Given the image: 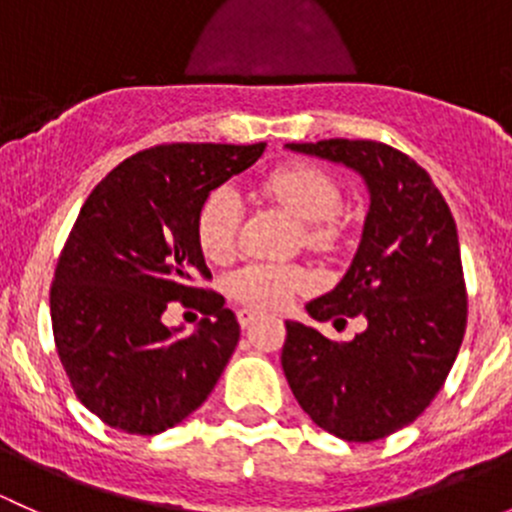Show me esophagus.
<instances>
[{"label": "esophagus", "mask_w": 512, "mask_h": 512, "mask_svg": "<svg viewBox=\"0 0 512 512\" xmlns=\"http://www.w3.org/2000/svg\"><path fill=\"white\" fill-rule=\"evenodd\" d=\"M257 317H260V312H255V309H240V312H237V322H240V327H250Z\"/></svg>", "instance_id": "esophagus-1"}]
</instances>
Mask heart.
Segmentation results:
<instances>
[{"label": "heart", "mask_w": 512, "mask_h": 512, "mask_svg": "<svg viewBox=\"0 0 512 512\" xmlns=\"http://www.w3.org/2000/svg\"><path fill=\"white\" fill-rule=\"evenodd\" d=\"M262 198L280 205L299 220V240L309 250H334L342 237L339 213L344 205V190L332 173L312 163H287L267 173L260 183ZM242 223V203L227 185L210 190L195 218L198 247L210 262L232 260L237 250V235ZM237 302L255 309H280L297 292L312 287V275L302 265H275L255 262L227 282Z\"/></svg>", "instance_id": "b5f03b06"}]
</instances>
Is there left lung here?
Here are the masks:
<instances>
[{"mask_svg":"<svg viewBox=\"0 0 512 512\" xmlns=\"http://www.w3.org/2000/svg\"><path fill=\"white\" fill-rule=\"evenodd\" d=\"M287 148L356 170L371 203L347 275L307 304L317 322L364 317L366 329L332 342L285 322L282 369L319 428L376 441L426 411L461 349L468 297L456 220L431 175L386 143L329 138Z\"/></svg>","mask_w":512,"mask_h":512,"instance_id":"8db88e82","label":"left lung"}]
</instances>
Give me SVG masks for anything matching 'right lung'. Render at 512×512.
Instances as JSON below:
<instances>
[{"label": "right lung", "instance_id": "add662e5", "mask_svg": "<svg viewBox=\"0 0 512 512\" xmlns=\"http://www.w3.org/2000/svg\"><path fill=\"white\" fill-rule=\"evenodd\" d=\"M265 143H168L118 163L91 190L54 282L56 352L81 404L138 436L173 428L210 396L240 342L223 294L195 287L210 270L195 218L210 190L250 168ZM170 301L206 314L188 338L162 324Z\"/></svg>", "mask_w": 512, "mask_h": 512}]
</instances>
